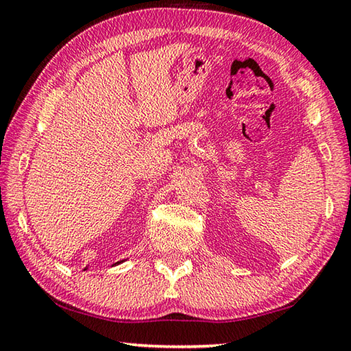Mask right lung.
<instances>
[{
    "mask_svg": "<svg viewBox=\"0 0 351 351\" xmlns=\"http://www.w3.org/2000/svg\"><path fill=\"white\" fill-rule=\"evenodd\" d=\"M123 261H125V260H122V261H117V263H114V264H113V266H117V264H121V263H123ZM113 266H111V267H113ZM87 269H88V266H87V267H85L84 270H87Z\"/></svg>",
    "mask_w": 351,
    "mask_h": 351,
    "instance_id": "1",
    "label": "right lung"
}]
</instances>
